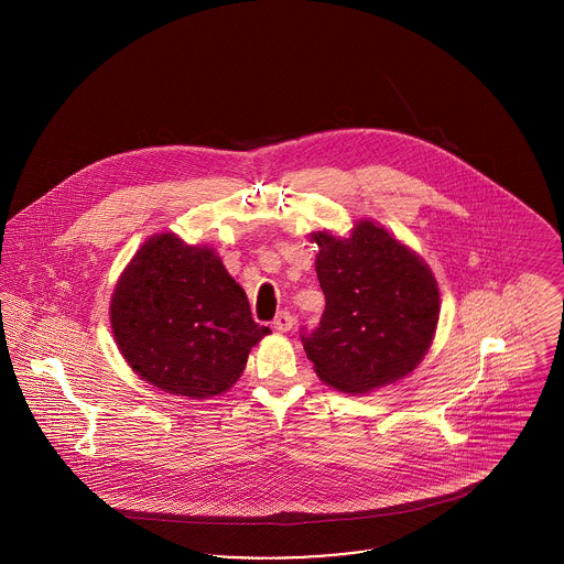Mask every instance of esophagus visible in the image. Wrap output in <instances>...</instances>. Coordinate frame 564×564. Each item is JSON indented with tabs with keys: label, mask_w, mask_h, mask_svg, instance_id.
<instances>
[{
	"label": "esophagus",
	"mask_w": 564,
	"mask_h": 564,
	"mask_svg": "<svg viewBox=\"0 0 564 564\" xmlns=\"http://www.w3.org/2000/svg\"><path fill=\"white\" fill-rule=\"evenodd\" d=\"M294 317H292L288 311H283V313L276 315V319L272 322V327H274L276 332H281V334H288V332L294 329Z\"/></svg>",
	"instance_id": "obj_1"
}]
</instances>
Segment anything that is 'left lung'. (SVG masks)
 Masks as SVG:
<instances>
[{
  "label": "left lung",
  "instance_id": "1",
  "mask_svg": "<svg viewBox=\"0 0 564 564\" xmlns=\"http://www.w3.org/2000/svg\"><path fill=\"white\" fill-rule=\"evenodd\" d=\"M325 294L322 323L302 336L306 357L325 384L364 395L402 380L427 355L440 290L425 260L372 219L349 237L311 232Z\"/></svg>",
  "mask_w": 564,
  "mask_h": 564
}]
</instances>
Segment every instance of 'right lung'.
I'll return each instance as SVG.
<instances>
[{
  "instance_id": "obj_1",
  "label": "right lung",
  "mask_w": 564,
  "mask_h": 564,
  "mask_svg": "<svg viewBox=\"0 0 564 564\" xmlns=\"http://www.w3.org/2000/svg\"><path fill=\"white\" fill-rule=\"evenodd\" d=\"M113 340L134 375L171 395L207 400L241 378L270 334L207 245L152 235L122 270L111 302Z\"/></svg>"
}]
</instances>
